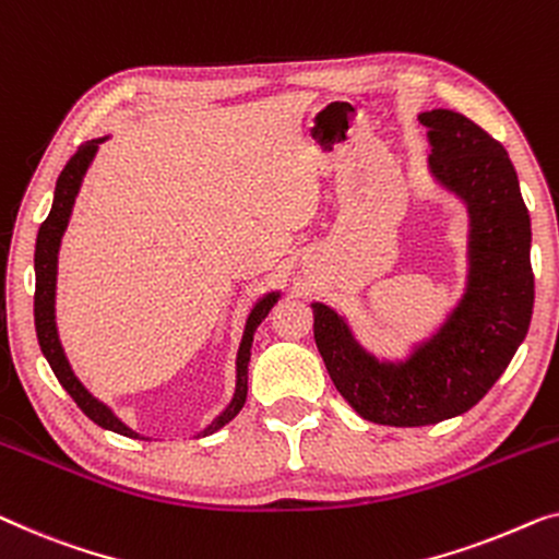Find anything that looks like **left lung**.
Masks as SVG:
<instances>
[{
  "label": "left lung",
  "mask_w": 559,
  "mask_h": 559,
  "mask_svg": "<svg viewBox=\"0 0 559 559\" xmlns=\"http://www.w3.org/2000/svg\"><path fill=\"white\" fill-rule=\"evenodd\" d=\"M418 120L431 145L428 174L468 216L466 280L454 307L401 358H380L345 314L310 305L314 343L340 395L383 426H428L474 408L527 337L535 307L530 212L504 145L454 110H424Z\"/></svg>",
  "instance_id": "left-lung-1"
}]
</instances>
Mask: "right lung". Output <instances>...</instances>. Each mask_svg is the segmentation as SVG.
<instances>
[{"label":"right lung","instance_id":"obj_1","mask_svg":"<svg viewBox=\"0 0 559 559\" xmlns=\"http://www.w3.org/2000/svg\"><path fill=\"white\" fill-rule=\"evenodd\" d=\"M110 135H103V139H93L85 141L80 148L75 151V156L68 160V166L62 168L58 186H55V199H52V209L50 216L39 226L37 234V247H35V328H37V340L39 347H43V355L50 362L52 373L58 376L60 385L72 395V401L78 403L80 411L98 424L105 431L128 436V439H141V441H151L148 436H141L139 431H133L131 426H126L123 420L116 416L108 403H103L100 399L87 391V388L80 383V378L72 370L68 355H64L62 340L58 333V310H55V297H58V262H60V247H62V237L68 231L72 209H75V199L80 193V186H83V179L87 174V168L93 166L95 153H98L100 143L108 141ZM282 297L280 289H272V293L262 295L257 302L252 305V310L247 312L245 320V333H241L239 347H237V376H234V393L226 406L216 414L209 424L201 428L199 433H193V439H201V436H212L224 428L229 420L237 418V414L245 408L247 401V380H249V358H252V343H254V333L257 328L262 325V320L270 314V310L277 305V299Z\"/></svg>","mask_w":559,"mask_h":559}]
</instances>
